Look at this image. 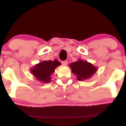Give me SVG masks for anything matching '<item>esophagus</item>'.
I'll return each mask as SVG.
<instances>
[{"mask_svg":"<svg viewBox=\"0 0 126 126\" xmlns=\"http://www.w3.org/2000/svg\"><path fill=\"white\" fill-rule=\"evenodd\" d=\"M67 63H68V62L67 61V60H64V61L62 62V64H63V65H64V66L67 65Z\"/></svg>","mask_w":126,"mask_h":126,"instance_id":"1","label":"esophagus"}]
</instances>
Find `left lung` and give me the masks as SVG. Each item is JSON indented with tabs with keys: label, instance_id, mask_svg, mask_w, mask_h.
<instances>
[{
	"label": "left lung",
	"instance_id": "1",
	"mask_svg": "<svg viewBox=\"0 0 126 126\" xmlns=\"http://www.w3.org/2000/svg\"><path fill=\"white\" fill-rule=\"evenodd\" d=\"M69 67L72 73L76 76L77 80L79 81L89 79L96 73L98 69L92 63L81 59L72 63Z\"/></svg>",
	"mask_w": 126,
	"mask_h": 126
}]
</instances>
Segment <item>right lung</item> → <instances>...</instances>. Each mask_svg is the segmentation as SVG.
Returning <instances> with one entry per match:
<instances>
[{
  "label": "right lung",
  "mask_w": 126,
  "mask_h": 126,
  "mask_svg": "<svg viewBox=\"0 0 126 126\" xmlns=\"http://www.w3.org/2000/svg\"><path fill=\"white\" fill-rule=\"evenodd\" d=\"M61 63L57 60H46L40 62L30 69V72L37 80L44 83L51 82V76L54 73L55 69Z\"/></svg>",
  "instance_id": "1"
}]
</instances>
